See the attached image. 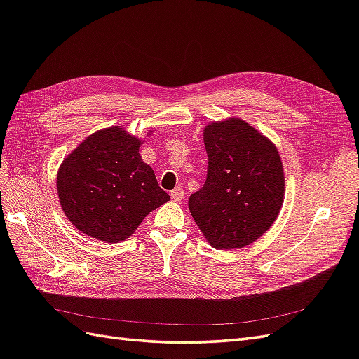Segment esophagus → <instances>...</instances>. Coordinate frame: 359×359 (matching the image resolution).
<instances>
[{"mask_svg": "<svg viewBox=\"0 0 359 359\" xmlns=\"http://www.w3.org/2000/svg\"><path fill=\"white\" fill-rule=\"evenodd\" d=\"M170 196H172L173 201H182V198H184V190H182L181 187L173 189V190L170 191Z\"/></svg>", "mask_w": 359, "mask_h": 359, "instance_id": "1", "label": "esophagus"}]
</instances>
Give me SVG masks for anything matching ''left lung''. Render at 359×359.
I'll return each mask as SVG.
<instances>
[{"mask_svg": "<svg viewBox=\"0 0 359 359\" xmlns=\"http://www.w3.org/2000/svg\"><path fill=\"white\" fill-rule=\"evenodd\" d=\"M208 172L189 199L194 222L214 248H241L262 236L281 210L285 172L276 145L240 118L203 130Z\"/></svg>", "mask_w": 359, "mask_h": 359, "instance_id": "obj_1", "label": "left lung"}]
</instances>
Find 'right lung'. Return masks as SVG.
<instances>
[{
    "instance_id": "right-lung-1",
    "label": "right lung",
    "mask_w": 359,
    "mask_h": 359,
    "mask_svg": "<svg viewBox=\"0 0 359 359\" xmlns=\"http://www.w3.org/2000/svg\"><path fill=\"white\" fill-rule=\"evenodd\" d=\"M140 139L114 126L86 137L61 163V208L82 233L106 243L124 241L147 214L170 199L140 158Z\"/></svg>"
}]
</instances>
